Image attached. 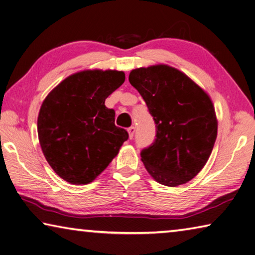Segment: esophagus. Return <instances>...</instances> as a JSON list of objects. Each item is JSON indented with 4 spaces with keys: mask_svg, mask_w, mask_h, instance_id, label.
Wrapping results in <instances>:
<instances>
[{
    "mask_svg": "<svg viewBox=\"0 0 255 255\" xmlns=\"http://www.w3.org/2000/svg\"><path fill=\"white\" fill-rule=\"evenodd\" d=\"M128 136H130V139H132L133 135H134V132H135V128L134 127H131L128 128Z\"/></svg>",
    "mask_w": 255,
    "mask_h": 255,
    "instance_id": "obj_1",
    "label": "esophagus"
}]
</instances>
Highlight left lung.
Segmentation results:
<instances>
[{"mask_svg":"<svg viewBox=\"0 0 255 255\" xmlns=\"http://www.w3.org/2000/svg\"><path fill=\"white\" fill-rule=\"evenodd\" d=\"M128 81L156 124L155 141L140 153L145 169L162 185L185 184L203 168L214 149L218 122L209 95L165 64L132 70Z\"/></svg>","mask_w":255,"mask_h":255,"instance_id":"obj_1","label":"left lung"}]
</instances>
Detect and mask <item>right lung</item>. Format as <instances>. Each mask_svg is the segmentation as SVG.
I'll list each match as a JSON object with an SVG mask.
<instances>
[{
  "instance_id": "obj_1",
  "label": "right lung",
  "mask_w": 255,
  "mask_h": 255,
  "mask_svg": "<svg viewBox=\"0 0 255 255\" xmlns=\"http://www.w3.org/2000/svg\"><path fill=\"white\" fill-rule=\"evenodd\" d=\"M124 80L123 71H80L58 83L41 104L37 120L40 147L64 181L93 182L128 139L114 123V110L105 106V99Z\"/></svg>"
}]
</instances>
